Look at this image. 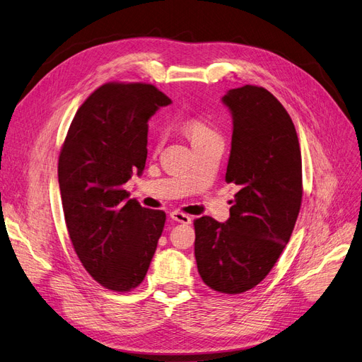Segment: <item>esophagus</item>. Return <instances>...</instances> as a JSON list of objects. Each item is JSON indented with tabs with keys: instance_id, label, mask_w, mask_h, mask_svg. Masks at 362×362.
<instances>
[{
	"instance_id": "obj_1",
	"label": "esophagus",
	"mask_w": 362,
	"mask_h": 362,
	"mask_svg": "<svg viewBox=\"0 0 362 362\" xmlns=\"http://www.w3.org/2000/svg\"><path fill=\"white\" fill-rule=\"evenodd\" d=\"M170 218H172L173 221L182 223V224H190V223H192V216H190V215L182 214V212H178V211H173V212H170Z\"/></svg>"
}]
</instances>
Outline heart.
Listing matches in <instances>:
<instances>
[{"label": "heart", "instance_id": "b5f03b06", "mask_svg": "<svg viewBox=\"0 0 362 362\" xmlns=\"http://www.w3.org/2000/svg\"><path fill=\"white\" fill-rule=\"evenodd\" d=\"M184 131L187 134V136L190 138L192 144L202 141V139H206L211 136H215L216 134L214 132V129L205 122L199 117H190L184 122ZM162 144V135H158L156 138V147H160Z\"/></svg>", "mask_w": 362, "mask_h": 362}]
</instances>
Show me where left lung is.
Wrapping results in <instances>:
<instances>
[{
  "label": "left lung",
  "instance_id": "left-lung-1",
  "mask_svg": "<svg viewBox=\"0 0 362 362\" xmlns=\"http://www.w3.org/2000/svg\"><path fill=\"white\" fill-rule=\"evenodd\" d=\"M233 117L226 181L239 187L226 223L194 220L197 270L214 291L240 294L262 282L291 238L301 206V153L290 114L269 90L223 96Z\"/></svg>",
  "mask_w": 362,
  "mask_h": 362
}]
</instances>
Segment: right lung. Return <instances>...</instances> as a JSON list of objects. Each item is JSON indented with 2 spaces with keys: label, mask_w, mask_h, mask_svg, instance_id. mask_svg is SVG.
<instances>
[{
  "label": "right lung",
  "mask_w": 362,
  "mask_h": 362,
  "mask_svg": "<svg viewBox=\"0 0 362 362\" xmlns=\"http://www.w3.org/2000/svg\"><path fill=\"white\" fill-rule=\"evenodd\" d=\"M172 100L146 83H105L71 122L57 177L68 235L81 264L111 291L136 288L166 221L123 185L147 160L148 120Z\"/></svg>",
  "instance_id": "obj_1"
}]
</instances>
